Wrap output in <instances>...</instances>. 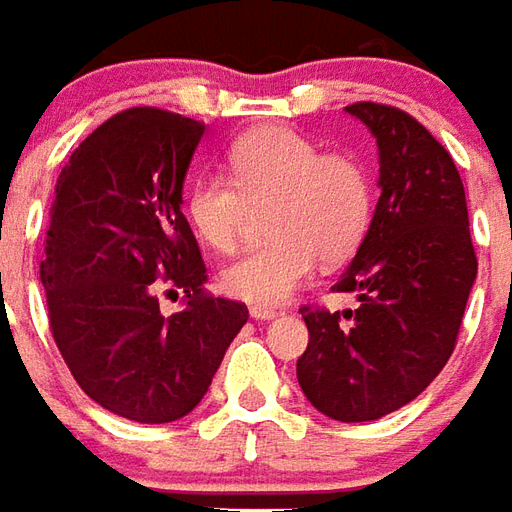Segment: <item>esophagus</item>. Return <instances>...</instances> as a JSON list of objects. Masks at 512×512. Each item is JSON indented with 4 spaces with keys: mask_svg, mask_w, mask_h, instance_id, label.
<instances>
[{
    "mask_svg": "<svg viewBox=\"0 0 512 512\" xmlns=\"http://www.w3.org/2000/svg\"><path fill=\"white\" fill-rule=\"evenodd\" d=\"M249 315H252L255 321H274L279 312L271 310V307H252V310H249Z\"/></svg>",
    "mask_w": 512,
    "mask_h": 512,
    "instance_id": "34e87169",
    "label": "esophagus"
}]
</instances>
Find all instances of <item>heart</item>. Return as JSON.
<instances>
[{
	"label": "heart",
	"instance_id": "heart-1",
	"mask_svg": "<svg viewBox=\"0 0 512 512\" xmlns=\"http://www.w3.org/2000/svg\"><path fill=\"white\" fill-rule=\"evenodd\" d=\"M230 178L202 175L189 186L186 216L216 252L241 244L249 208L271 202L268 244L222 271L224 290L249 304H279L318 263L354 255L373 222V178L354 153L326 150L310 136L263 126L227 150Z\"/></svg>",
	"mask_w": 512,
	"mask_h": 512
}]
</instances>
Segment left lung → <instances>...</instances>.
<instances>
[{
    "mask_svg": "<svg viewBox=\"0 0 512 512\" xmlns=\"http://www.w3.org/2000/svg\"><path fill=\"white\" fill-rule=\"evenodd\" d=\"M378 142L381 197L354 263L332 290L359 310L301 307L310 345L296 362L304 395L340 422L411 403L455 351L477 277L466 194L452 156L403 109L345 106Z\"/></svg>",
    "mask_w": 512,
    "mask_h": 512,
    "instance_id": "1",
    "label": "left lung"
}]
</instances>
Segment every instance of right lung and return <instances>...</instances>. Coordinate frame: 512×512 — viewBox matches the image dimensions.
Masks as SVG:
<instances>
[{
    "label": "right lung",
    "mask_w": 512,
    "mask_h": 512,
    "mask_svg": "<svg viewBox=\"0 0 512 512\" xmlns=\"http://www.w3.org/2000/svg\"><path fill=\"white\" fill-rule=\"evenodd\" d=\"M205 123L156 106L109 117L57 180L40 282L49 326L84 395L117 417L161 425L208 392L249 318L205 293L183 180ZM184 293L164 319L157 293Z\"/></svg>",
    "instance_id": "1"
}]
</instances>
